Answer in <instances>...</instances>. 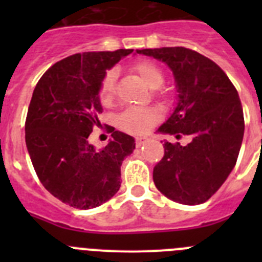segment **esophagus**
<instances>
[{
    "mask_svg": "<svg viewBox=\"0 0 262 262\" xmlns=\"http://www.w3.org/2000/svg\"><path fill=\"white\" fill-rule=\"evenodd\" d=\"M145 143H147V138H138L135 140V145L136 147H142V145H144Z\"/></svg>",
    "mask_w": 262,
    "mask_h": 262,
    "instance_id": "34e87169",
    "label": "esophagus"
}]
</instances>
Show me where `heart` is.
I'll list each match as a JSON object with an SVG mask.
<instances>
[{
    "label": "heart",
    "instance_id": "b5f03b06",
    "mask_svg": "<svg viewBox=\"0 0 262 262\" xmlns=\"http://www.w3.org/2000/svg\"><path fill=\"white\" fill-rule=\"evenodd\" d=\"M131 69L144 81L147 86L154 89V96L156 98H159L160 101H166L168 94L161 88L164 80H165V75H164L163 69L157 64L148 61V60H142V61L135 62ZM115 81H117V72L114 69L106 72L103 78L101 80L98 88V97L103 105H110L114 101L115 94H117ZM159 120L160 114L155 107H131L124 110L119 115L118 126L128 134L143 135Z\"/></svg>",
    "mask_w": 262,
    "mask_h": 262
}]
</instances>
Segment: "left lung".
<instances>
[{
  "label": "left lung",
  "instance_id": "left-lung-1",
  "mask_svg": "<svg viewBox=\"0 0 262 262\" xmlns=\"http://www.w3.org/2000/svg\"><path fill=\"white\" fill-rule=\"evenodd\" d=\"M166 62L177 82L178 105L157 131L190 143H164L154 182L164 195L184 205L210 200L239 156L244 114L237 90L216 62L185 47L138 50Z\"/></svg>",
  "mask_w": 262,
  "mask_h": 262
}]
</instances>
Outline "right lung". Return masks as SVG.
I'll use <instances>...</instances> for the list:
<instances>
[{"label": "right lung", "instance_id": "1", "mask_svg": "<svg viewBox=\"0 0 262 262\" xmlns=\"http://www.w3.org/2000/svg\"><path fill=\"white\" fill-rule=\"evenodd\" d=\"M134 50L84 52L53 64L38 81L26 123V145L43 186L62 203L93 209L120 187V165L135 140L108 128L113 140L101 149L89 144L94 127H102L98 88L106 71Z\"/></svg>", "mask_w": 262, "mask_h": 262}]
</instances>
